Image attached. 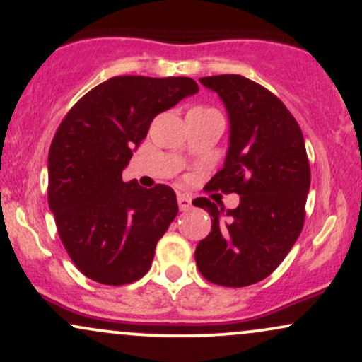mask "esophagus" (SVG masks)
Segmentation results:
<instances>
[{
  "instance_id": "34e87169",
  "label": "esophagus",
  "mask_w": 362,
  "mask_h": 362,
  "mask_svg": "<svg viewBox=\"0 0 362 362\" xmlns=\"http://www.w3.org/2000/svg\"><path fill=\"white\" fill-rule=\"evenodd\" d=\"M177 200H178V207H180L182 212H185V210H190L192 209V199H190L189 195L180 194V195L177 197Z\"/></svg>"
}]
</instances>
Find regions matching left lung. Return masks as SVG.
Returning <instances> with one entry per match:
<instances>
[{
  "label": "left lung",
  "mask_w": 362,
  "mask_h": 362,
  "mask_svg": "<svg viewBox=\"0 0 362 362\" xmlns=\"http://www.w3.org/2000/svg\"><path fill=\"white\" fill-rule=\"evenodd\" d=\"M228 118V148L210 189L235 192L240 202L223 210L209 199L212 230L195 249L197 267L207 281L245 287L262 281L286 259L304 226L310 170L303 132L281 100L240 75L204 76Z\"/></svg>",
  "instance_id": "1"
}]
</instances>
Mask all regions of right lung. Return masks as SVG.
Listing matches in <instances>:
<instances>
[{"label":"right lung","instance_id":"right-lung-1","mask_svg":"<svg viewBox=\"0 0 362 362\" xmlns=\"http://www.w3.org/2000/svg\"><path fill=\"white\" fill-rule=\"evenodd\" d=\"M199 91L187 76H113L63 118L48 153V204L73 264L91 281L144 277L178 212L170 187L122 180L158 113Z\"/></svg>","mask_w":362,"mask_h":362}]
</instances>
